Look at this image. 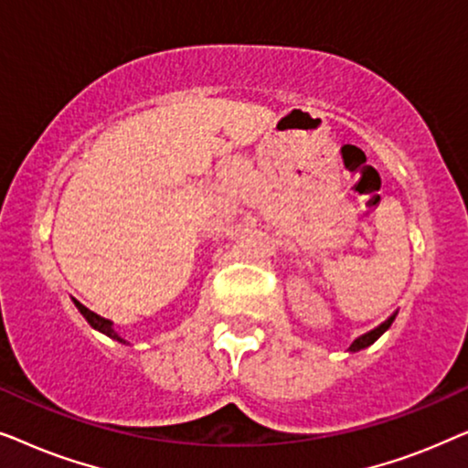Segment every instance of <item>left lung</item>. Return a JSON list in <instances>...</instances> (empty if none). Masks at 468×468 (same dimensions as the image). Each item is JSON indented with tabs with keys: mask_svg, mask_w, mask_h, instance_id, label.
<instances>
[{
	"mask_svg": "<svg viewBox=\"0 0 468 468\" xmlns=\"http://www.w3.org/2000/svg\"><path fill=\"white\" fill-rule=\"evenodd\" d=\"M394 319H396V313H394V315H389V317L386 319V322L377 325V328H373V330H370V332H367V335L357 336L356 341L349 345V351H351V354H356V351H360V349H367V347H370V345H373V343L377 341V338H379V336L383 335V332H386V330L389 328V325H392Z\"/></svg>",
	"mask_w": 468,
	"mask_h": 468,
	"instance_id": "left-lung-1",
	"label": "left lung"
}]
</instances>
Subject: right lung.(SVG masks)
Masks as SVG:
<instances>
[{
	"instance_id": "obj_1",
	"label": "right lung",
	"mask_w": 468,
	"mask_h": 468,
	"mask_svg": "<svg viewBox=\"0 0 468 468\" xmlns=\"http://www.w3.org/2000/svg\"><path fill=\"white\" fill-rule=\"evenodd\" d=\"M74 304H76V309L80 311V315L87 319V324L91 325L93 330H98V332H101V335H106L108 338H112V341H117V343H123V345H130L125 341L123 336L119 335L117 330H114V324L111 322V319H104V317H100L98 313H93V311H89L87 306H82L79 300H74Z\"/></svg>"
}]
</instances>
